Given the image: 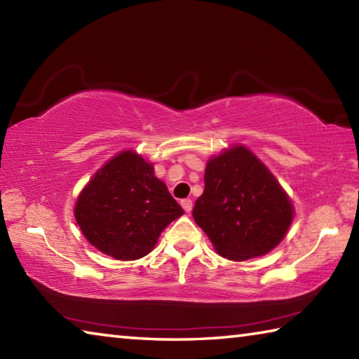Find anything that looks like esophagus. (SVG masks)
<instances>
[{"mask_svg": "<svg viewBox=\"0 0 359 359\" xmlns=\"http://www.w3.org/2000/svg\"><path fill=\"white\" fill-rule=\"evenodd\" d=\"M180 204H182V208H184V210L187 212V214H190L191 209H193V203H191V199H182Z\"/></svg>", "mask_w": 359, "mask_h": 359, "instance_id": "1", "label": "esophagus"}]
</instances>
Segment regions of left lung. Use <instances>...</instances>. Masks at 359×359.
<instances>
[{
  "instance_id": "obj_1",
  "label": "left lung",
  "mask_w": 359,
  "mask_h": 359,
  "mask_svg": "<svg viewBox=\"0 0 359 359\" xmlns=\"http://www.w3.org/2000/svg\"><path fill=\"white\" fill-rule=\"evenodd\" d=\"M293 217L287 191L245 145L209 158L193 218L218 255L233 261L263 257L280 244Z\"/></svg>"
}]
</instances>
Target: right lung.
<instances>
[{"label":"right lung","mask_w":359,"mask_h":359,"mask_svg":"<svg viewBox=\"0 0 359 359\" xmlns=\"http://www.w3.org/2000/svg\"><path fill=\"white\" fill-rule=\"evenodd\" d=\"M180 215L184 209L156 177L154 165L135 150L120 151L104 163L74 205L85 239L121 261L150 253L163 229Z\"/></svg>","instance_id":"obj_1"}]
</instances>
